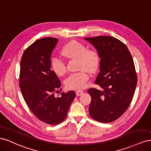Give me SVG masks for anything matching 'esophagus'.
<instances>
[{"label":"esophagus","mask_w":151,"mask_h":151,"mask_svg":"<svg viewBox=\"0 0 151 151\" xmlns=\"http://www.w3.org/2000/svg\"><path fill=\"white\" fill-rule=\"evenodd\" d=\"M84 93V92L83 91H80V90H78V91H76V94H77V96H81V95H82Z\"/></svg>","instance_id":"34e87169"}]
</instances>
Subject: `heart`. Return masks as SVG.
Returning a JSON list of instances; mask_svg holds the SVG:
<instances>
[{
    "instance_id": "b5f03b06",
    "label": "heart",
    "mask_w": 151,
    "mask_h": 151,
    "mask_svg": "<svg viewBox=\"0 0 151 151\" xmlns=\"http://www.w3.org/2000/svg\"><path fill=\"white\" fill-rule=\"evenodd\" d=\"M61 54L65 58H76L77 67L81 69L67 77L65 82L67 88L74 90L84 88L89 79L87 70L93 72L99 65V56L98 52L93 49H87L84 44L72 40L63 47ZM51 67L55 74L58 76H63L66 72L65 63L60 57H55L52 59Z\"/></svg>"
}]
</instances>
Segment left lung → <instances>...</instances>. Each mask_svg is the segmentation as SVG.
<instances>
[{
    "label": "left lung",
    "instance_id": "obj_1",
    "mask_svg": "<svg viewBox=\"0 0 151 151\" xmlns=\"http://www.w3.org/2000/svg\"><path fill=\"white\" fill-rule=\"evenodd\" d=\"M97 50L99 73L95 84L103 89H89V115L103 123L116 120L125 112L134 97L137 77L133 58L126 45L112 36L84 38Z\"/></svg>",
    "mask_w": 151,
    "mask_h": 151
}]
</instances>
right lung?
I'll list each match as a JSON object with an SVG mask.
<instances>
[{"instance_id":"right-lung-1","label":"right lung","mask_w":151,"mask_h":151,"mask_svg":"<svg viewBox=\"0 0 151 151\" xmlns=\"http://www.w3.org/2000/svg\"><path fill=\"white\" fill-rule=\"evenodd\" d=\"M58 41L49 37L36 40L25 50L20 67L19 87L25 102L39 120L50 125L65 119L76 97L74 91L54 95L61 86L51 67V55Z\"/></svg>"}]
</instances>
